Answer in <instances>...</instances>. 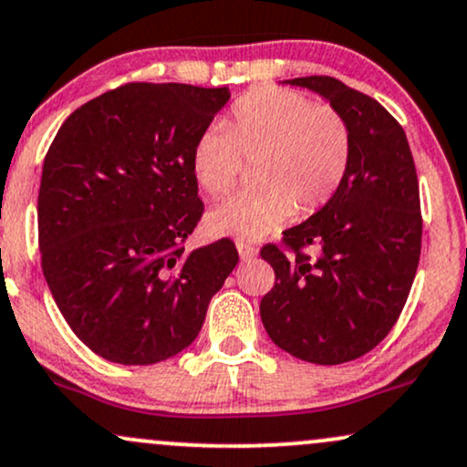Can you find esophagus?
Wrapping results in <instances>:
<instances>
[{"instance_id":"esophagus-1","label":"esophagus","mask_w":467,"mask_h":467,"mask_svg":"<svg viewBox=\"0 0 467 467\" xmlns=\"http://www.w3.org/2000/svg\"><path fill=\"white\" fill-rule=\"evenodd\" d=\"M238 254H240V260H251V257L257 255V249L251 243L238 240Z\"/></svg>"}]
</instances>
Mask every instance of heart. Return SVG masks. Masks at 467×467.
I'll use <instances>...</instances> for the list:
<instances>
[{"mask_svg":"<svg viewBox=\"0 0 467 467\" xmlns=\"http://www.w3.org/2000/svg\"><path fill=\"white\" fill-rule=\"evenodd\" d=\"M349 129L330 104L260 87L234 102L227 126L205 129L192 148V172L213 199L229 194L254 163L251 185L207 213V232L260 238L290 216L321 210L348 172Z\"/></svg>","mask_w":467,"mask_h":467,"instance_id":"heart-1","label":"heart"}]
</instances>
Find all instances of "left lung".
Masks as SVG:
<instances>
[{"label":"left lung","mask_w":467,"mask_h":467,"mask_svg":"<svg viewBox=\"0 0 467 467\" xmlns=\"http://www.w3.org/2000/svg\"><path fill=\"white\" fill-rule=\"evenodd\" d=\"M288 82L330 100L352 150L332 199L282 234L284 249L262 246L275 286L260 315L284 352L341 365L371 352L407 304L421 251L418 172L404 129L374 98L332 76Z\"/></svg>","instance_id":"8db88e82"}]
</instances>
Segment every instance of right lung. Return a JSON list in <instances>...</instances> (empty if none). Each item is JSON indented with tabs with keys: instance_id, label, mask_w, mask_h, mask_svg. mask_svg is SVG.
<instances>
[{
	"instance_id": "1",
	"label": "right lung",
	"mask_w": 467,
	"mask_h": 467,
	"mask_svg": "<svg viewBox=\"0 0 467 467\" xmlns=\"http://www.w3.org/2000/svg\"><path fill=\"white\" fill-rule=\"evenodd\" d=\"M227 87L129 82L76 109L43 161L38 249L71 332L119 365H152L194 341L238 251L185 254L202 216L192 148Z\"/></svg>"
}]
</instances>
